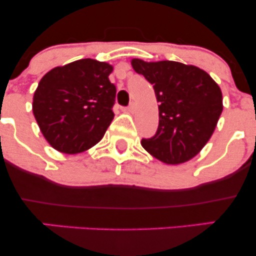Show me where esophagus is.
<instances>
[{"label": "esophagus", "mask_w": 256, "mask_h": 256, "mask_svg": "<svg viewBox=\"0 0 256 256\" xmlns=\"http://www.w3.org/2000/svg\"><path fill=\"white\" fill-rule=\"evenodd\" d=\"M134 110H136V104H130V106H128V107L126 108V112H128V113H134Z\"/></svg>", "instance_id": "1"}]
</instances>
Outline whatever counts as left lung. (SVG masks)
Here are the masks:
<instances>
[{
    "mask_svg": "<svg viewBox=\"0 0 256 256\" xmlns=\"http://www.w3.org/2000/svg\"><path fill=\"white\" fill-rule=\"evenodd\" d=\"M138 74L152 84L158 104V126L140 144L165 164L177 165L198 154L216 130L222 112L219 85L204 70L176 61H131Z\"/></svg>",
    "mask_w": 256,
    "mask_h": 256,
    "instance_id": "left-lung-1",
    "label": "left lung"
}]
</instances>
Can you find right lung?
Masks as SVG:
<instances>
[{"label":"right lung","instance_id":"1","mask_svg":"<svg viewBox=\"0 0 256 256\" xmlns=\"http://www.w3.org/2000/svg\"><path fill=\"white\" fill-rule=\"evenodd\" d=\"M113 66L82 58L55 67L40 79L32 110L44 138L64 154L90 149L104 137L114 118Z\"/></svg>","mask_w":256,"mask_h":256}]
</instances>
